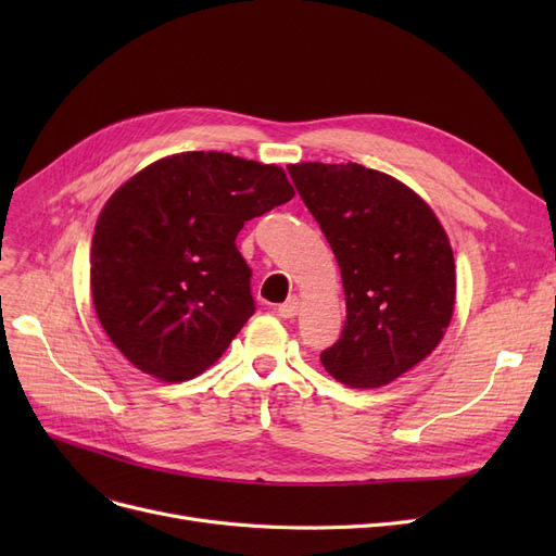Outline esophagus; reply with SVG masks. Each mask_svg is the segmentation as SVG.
<instances>
[{
  "instance_id": "1",
  "label": "esophagus",
  "mask_w": 556,
  "mask_h": 556,
  "mask_svg": "<svg viewBox=\"0 0 556 556\" xmlns=\"http://www.w3.org/2000/svg\"><path fill=\"white\" fill-rule=\"evenodd\" d=\"M298 313H300V300L295 295L288 298L283 304L277 306V315L279 317H295Z\"/></svg>"
}]
</instances>
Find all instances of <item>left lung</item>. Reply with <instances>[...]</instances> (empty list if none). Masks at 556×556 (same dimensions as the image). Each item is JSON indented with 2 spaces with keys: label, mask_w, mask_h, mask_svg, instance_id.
Instances as JSON below:
<instances>
[{
  "label": "left lung",
  "mask_w": 556,
  "mask_h": 556,
  "mask_svg": "<svg viewBox=\"0 0 556 556\" xmlns=\"http://www.w3.org/2000/svg\"><path fill=\"white\" fill-rule=\"evenodd\" d=\"M342 273L346 319L319 354L352 388H381L440 344L455 306V261L442 223L403 182L361 164L288 166Z\"/></svg>",
  "instance_id": "8db88e82"
}]
</instances>
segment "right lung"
I'll use <instances>...</instances> for the list:
<instances>
[{
	"mask_svg": "<svg viewBox=\"0 0 556 556\" xmlns=\"http://www.w3.org/2000/svg\"><path fill=\"white\" fill-rule=\"evenodd\" d=\"M293 195L279 166L216 151L164 157L116 189L90 277L114 346L168 383L214 365L254 315L239 231Z\"/></svg>",
	"mask_w": 556,
	"mask_h": 556,
	"instance_id": "obj_1",
	"label": "right lung"
}]
</instances>
